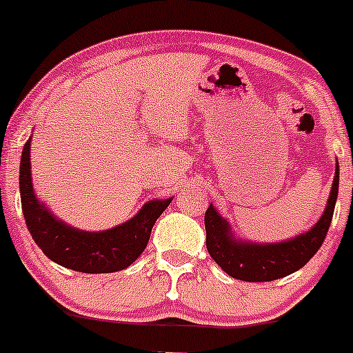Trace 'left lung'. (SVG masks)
<instances>
[{
	"label": "left lung",
	"mask_w": 353,
	"mask_h": 353,
	"mask_svg": "<svg viewBox=\"0 0 353 353\" xmlns=\"http://www.w3.org/2000/svg\"><path fill=\"white\" fill-rule=\"evenodd\" d=\"M338 181L340 174L336 162L328 205L319 222L309 232L285 243L249 244L236 241L230 234L229 223L210 205L205 213L206 249L210 256L227 275L244 282H272L297 272L318 252L328 234L338 196Z\"/></svg>",
	"instance_id": "8db88e82"
}]
</instances>
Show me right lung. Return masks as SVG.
<instances>
[{
	"label": "right lung",
	"mask_w": 353,
	"mask_h": 353,
	"mask_svg": "<svg viewBox=\"0 0 353 353\" xmlns=\"http://www.w3.org/2000/svg\"><path fill=\"white\" fill-rule=\"evenodd\" d=\"M20 194L32 239L51 261L81 273H112L128 268L147 248L152 227L172 198L147 203L137 216L104 232H85L56 219L34 194L30 140L20 160Z\"/></svg>",
	"instance_id": "right-lung-1"
}]
</instances>
